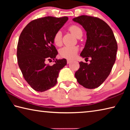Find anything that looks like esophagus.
I'll use <instances>...</instances> for the list:
<instances>
[{"mask_svg":"<svg viewBox=\"0 0 130 130\" xmlns=\"http://www.w3.org/2000/svg\"><path fill=\"white\" fill-rule=\"evenodd\" d=\"M72 60H70V59H68V60H67V63H70V62H72Z\"/></svg>","mask_w":130,"mask_h":130,"instance_id":"obj_1","label":"esophagus"}]
</instances>
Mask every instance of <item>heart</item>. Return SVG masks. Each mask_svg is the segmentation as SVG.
I'll list each match as a JSON object with an SVG mask.
<instances>
[{
  "label": "heart",
  "mask_w": 130,
  "mask_h": 130,
  "mask_svg": "<svg viewBox=\"0 0 130 130\" xmlns=\"http://www.w3.org/2000/svg\"><path fill=\"white\" fill-rule=\"evenodd\" d=\"M70 32L76 37H78L80 35L83 34L82 30L76 25H72L70 26L69 28ZM53 42L56 46H60L62 43V34L60 31H57L54 34L53 37ZM78 48L77 47H70V46H65L62 47L60 50V53L61 57L66 58H72L77 54L78 52Z\"/></svg>",
  "instance_id": "b5f03b06"
}]
</instances>
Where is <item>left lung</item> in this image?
Segmentation results:
<instances>
[{
    "mask_svg": "<svg viewBox=\"0 0 130 130\" xmlns=\"http://www.w3.org/2000/svg\"><path fill=\"white\" fill-rule=\"evenodd\" d=\"M73 21L87 32V41L80 56L92 58L89 64L79 62L75 77L84 87L96 88L106 80L115 62L118 50L115 37L111 27L98 18L81 15Z\"/></svg>",
    "mask_w": 130,
    "mask_h": 130,
    "instance_id": "1",
    "label": "left lung"
}]
</instances>
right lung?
I'll list each match as a JSON object with an SVG mask.
<instances>
[{"instance_id":"1","label":"right lung","mask_w":130,"mask_h":130,"mask_svg":"<svg viewBox=\"0 0 130 130\" xmlns=\"http://www.w3.org/2000/svg\"><path fill=\"white\" fill-rule=\"evenodd\" d=\"M68 20L67 17H47L34 20L24 28L17 46V58L25 80L32 88L44 92L56 85L60 70L67 65L65 58H56L58 52L53 37ZM53 59L55 64L45 61Z\"/></svg>"}]
</instances>
